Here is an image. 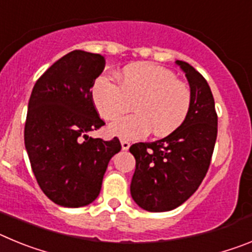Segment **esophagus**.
<instances>
[{
    "instance_id": "1",
    "label": "esophagus",
    "mask_w": 252,
    "mask_h": 252,
    "mask_svg": "<svg viewBox=\"0 0 252 252\" xmlns=\"http://www.w3.org/2000/svg\"><path fill=\"white\" fill-rule=\"evenodd\" d=\"M121 146H122V150L124 151L128 150V148H130V142L126 141V140H121Z\"/></svg>"
}]
</instances>
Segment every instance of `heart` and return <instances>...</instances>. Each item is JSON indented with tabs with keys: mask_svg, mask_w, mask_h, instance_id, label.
Segmentation results:
<instances>
[{
	"mask_svg": "<svg viewBox=\"0 0 252 252\" xmlns=\"http://www.w3.org/2000/svg\"><path fill=\"white\" fill-rule=\"evenodd\" d=\"M119 84L101 75L92 87L95 110L106 121L127 112L132 103L133 115L110 125L108 131L113 136L137 140L151 130L155 136H166L187 119L190 91L169 69L154 63L131 64L119 74Z\"/></svg>",
	"mask_w": 252,
	"mask_h": 252,
	"instance_id": "obj_1",
	"label": "heart"
}]
</instances>
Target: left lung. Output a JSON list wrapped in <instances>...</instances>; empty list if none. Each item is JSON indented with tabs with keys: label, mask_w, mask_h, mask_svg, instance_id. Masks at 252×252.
Segmentation results:
<instances>
[{
	"label": "left lung",
	"mask_w": 252,
	"mask_h": 252,
	"mask_svg": "<svg viewBox=\"0 0 252 252\" xmlns=\"http://www.w3.org/2000/svg\"><path fill=\"white\" fill-rule=\"evenodd\" d=\"M175 63L190 87L187 119L164 139L130 148L136 159L131 197L149 212L171 211L197 190L208 171L217 139V113L208 83L190 64Z\"/></svg>",
	"instance_id": "obj_1"
}]
</instances>
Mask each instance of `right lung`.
I'll return each mask as SVG.
<instances>
[{
  "mask_svg": "<svg viewBox=\"0 0 252 252\" xmlns=\"http://www.w3.org/2000/svg\"><path fill=\"white\" fill-rule=\"evenodd\" d=\"M104 65L102 55L70 51L37 79L31 92L25 148L37 184L59 206L92 203L108 161L121 150L117 137L103 141L87 135L104 125L91 92Z\"/></svg>",
  "mask_w": 252,
  "mask_h": 252,
  "instance_id": "right-lung-1",
  "label": "right lung"
}]
</instances>
